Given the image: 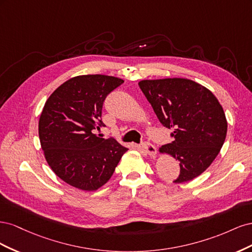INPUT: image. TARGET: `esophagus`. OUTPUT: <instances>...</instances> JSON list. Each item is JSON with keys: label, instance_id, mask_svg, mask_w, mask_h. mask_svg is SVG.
Wrapping results in <instances>:
<instances>
[{"label": "esophagus", "instance_id": "1", "mask_svg": "<svg viewBox=\"0 0 252 252\" xmlns=\"http://www.w3.org/2000/svg\"><path fill=\"white\" fill-rule=\"evenodd\" d=\"M142 149L146 152L148 156H150L151 158H155L157 156V148L154 146V145L150 144V143H146L143 145Z\"/></svg>", "mask_w": 252, "mask_h": 252}]
</instances>
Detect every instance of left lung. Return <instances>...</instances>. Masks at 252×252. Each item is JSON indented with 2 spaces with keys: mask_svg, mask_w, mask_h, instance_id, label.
<instances>
[{
  "mask_svg": "<svg viewBox=\"0 0 252 252\" xmlns=\"http://www.w3.org/2000/svg\"><path fill=\"white\" fill-rule=\"evenodd\" d=\"M139 86L163 126L172 129V143L159 148L180 162L175 184L202 174L219 155L227 134L225 112L209 89L192 80H142Z\"/></svg>",
  "mask_w": 252,
  "mask_h": 252,
  "instance_id": "left-lung-1",
  "label": "left lung"
}]
</instances>
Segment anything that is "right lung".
<instances>
[{
	"instance_id": "right-lung-1",
	"label": "right lung",
	"mask_w": 252,
	"mask_h": 252,
	"mask_svg": "<svg viewBox=\"0 0 252 252\" xmlns=\"http://www.w3.org/2000/svg\"><path fill=\"white\" fill-rule=\"evenodd\" d=\"M123 83L111 75H78L59 86L45 103L39 120L41 147L52 171L68 185L84 191L101 188L128 150L94 133L104 126L105 97Z\"/></svg>"
}]
</instances>
